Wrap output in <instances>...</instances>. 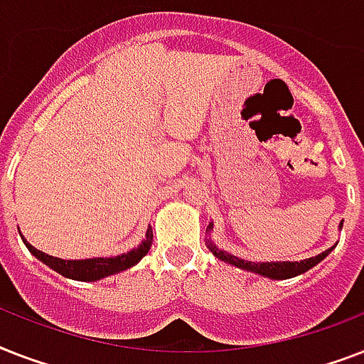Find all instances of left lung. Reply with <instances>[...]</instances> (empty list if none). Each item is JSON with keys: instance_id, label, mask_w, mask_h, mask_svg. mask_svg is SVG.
<instances>
[{"instance_id": "left-lung-1", "label": "left lung", "mask_w": 364, "mask_h": 364, "mask_svg": "<svg viewBox=\"0 0 364 364\" xmlns=\"http://www.w3.org/2000/svg\"><path fill=\"white\" fill-rule=\"evenodd\" d=\"M213 225L208 227V230H211ZM208 247L213 255H215L217 259L225 260L228 264L232 266H238L242 270H247V272H253V274H260V276L264 277H272V279H289V277H294V276H300V274H304L308 272L310 268H314L316 264H319L325 257H327L331 251L334 249V245L327 251H323V253L316 255V257H310V259H304L300 260V262H289V260H283V262H251V260H243L238 259V257H234V255L227 253V251H221V249L215 247V243L208 240Z\"/></svg>"}]
</instances>
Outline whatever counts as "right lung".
<instances>
[{
	"label": "right lung",
	"instance_id": "right-lung-1",
	"mask_svg": "<svg viewBox=\"0 0 364 364\" xmlns=\"http://www.w3.org/2000/svg\"><path fill=\"white\" fill-rule=\"evenodd\" d=\"M24 240V236H22ZM26 247L30 249V253L33 257L45 262L48 268H53L54 272H58L62 276L70 277V279H77V282H98L102 277L113 276L122 270H128L134 264H137L139 260L147 255L153 243V230L149 228L143 240L136 249H132L128 253L117 255V257H98V259H82V260H64L58 257H50V255L43 253L39 249H36L31 243L24 240Z\"/></svg>",
	"mask_w": 364,
	"mask_h": 364
}]
</instances>
